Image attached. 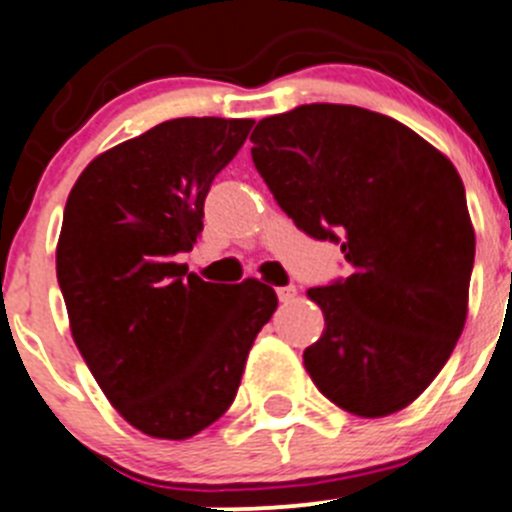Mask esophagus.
I'll use <instances>...</instances> for the list:
<instances>
[{
  "instance_id": "34e87169",
  "label": "esophagus",
  "mask_w": 512,
  "mask_h": 512,
  "mask_svg": "<svg viewBox=\"0 0 512 512\" xmlns=\"http://www.w3.org/2000/svg\"><path fill=\"white\" fill-rule=\"evenodd\" d=\"M276 297H279V302L284 304L294 302V297H297V287H292V284H289V287H279L276 289Z\"/></svg>"
}]
</instances>
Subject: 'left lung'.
Returning a JSON list of instances; mask_svg holds the SVG:
<instances>
[{"label": "left lung", "instance_id": "left-lung-1", "mask_svg": "<svg viewBox=\"0 0 512 512\" xmlns=\"http://www.w3.org/2000/svg\"><path fill=\"white\" fill-rule=\"evenodd\" d=\"M251 157L299 231L340 243L348 279L309 289L325 332L304 368L363 419L426 391L467 320L475 231L454 164L391 116L307 103L261 119Z\"/></svg>", "mask_w": 512, "mask_h": 512}]
</instances>
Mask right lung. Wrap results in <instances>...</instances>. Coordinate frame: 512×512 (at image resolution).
Listing matches in <instances>:
<instances>
[{"mask_svg":"<svg viewBox=\"0 0 512 512\" xmlns=\"http://www.w3.org/2000/svg\"><path fill=\"white\" fill-rule=\"evenodd\" d=\"M251 126L164 121L98 154L65 203L55 266L73 340L111 406L154 439H190L228 411L276 309L259 279L210 284L175 261Z\"/></svg>","mask_w":512,"mask_h":512,"instance_id":"1","label":"right lung"}]
</instances>
